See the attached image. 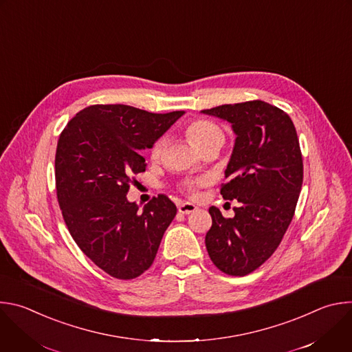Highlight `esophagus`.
Wrapping results in <instances>:
<instances>
[{"instance_id":"1","label":"esophagus","mask_w":352,"mask_h":352,"mask_svg":"<svg viewBox=\"0 0 352 352\" xmlns=\"http://www.w3.org/2000/svg\"><path fill=\"white\" fill-rule=\"evenodd\" d=\"M196 209H197V208H196L193 204H189V202H184V204L178 205V212H179L181 214H190V213L196 212Z\"/></svg>"}]
</instances>
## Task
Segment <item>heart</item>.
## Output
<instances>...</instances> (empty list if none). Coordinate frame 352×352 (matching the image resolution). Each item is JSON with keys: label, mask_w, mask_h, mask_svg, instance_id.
<instances>
[{"label": "heart", "mask_w": 352, "mask_h": 352, "mask_svg": "<svg viewBox=\"0 0 352 352\" xmlns=\"http://www.w3.org/2000/svg\"><path fill=\"white\" fill-rule=\"evenodd\" d=\"M185 135L188 140L202 152L204 148L212 147V146H221L224 142V131L223 128L213 120L209 118H195L189 121L185 126ZM166 146V138L157 139L152 148H150V156L152 159H159L163 153ZM202 182H189L184 186V189L189 193L193 192V189Z\"/></svg>", "instance_id": "obj_1"}]
</instances>
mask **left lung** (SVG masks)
<instances>
[{"label":"left lung","mask_w":352,"mask_h":352,"mask_svg":"<svg viewBox=\"0 0 352 352\" xmlns=\"http://www.w3.org/2000/svg\"><path fill=\"white\" fill-rule=\"evenodd\" d=\"M202 113L227 120L236 135L220 193L236 199L232 219L212 206L205 242L214 266L228 276H246L278 248L304 179L299 140L289 116L262 100L223 104Z\"/></svg>","instance_id":"8db88e82"}]
</instances>
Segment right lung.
<instances>
[{
	"instance_id": "add662e5",
	"label": "right lung",
	"mask_w": 352,
	"mask_h": 352,
	"mask_svg": "<svg viewBox=\"0 0 352 352\" xmlns=\"http://www.w3.org/2000/svg\"><path fill=\"white\" fill-rule=\"evenodd\" d=\"M182 114L94 104L60 135L56 188L64 221L82 252L111 277L132 280L152 266L177 214L166 195L139 212L126 193L135 175L146 170L140 150L152 147Z\"/></svg>"
}]
</instances>
